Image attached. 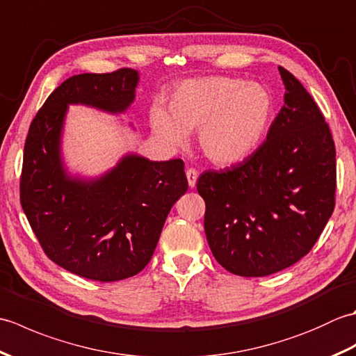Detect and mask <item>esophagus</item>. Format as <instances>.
I'll list each match as a JSON object with an SVG mask.
<instances>
[{
    "instance_id": "esophagus-1",
    "label": "esophagus",
    "mask_w": 356,
    "mask_h": 356,
    "mask_svg": "<svg viewBox=\"0 0 356 356\" xmlns=\"http://www.w3.org/2000/svg\"><path fill=\"white\" fill-rule=\"evenodd\" d=\"M197 176H199V174L194 168L186 170V179H188V185H190V188L195 186V182H197Z\"/></svg>"
}]
</instances>
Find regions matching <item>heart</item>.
I'll return each instance as SVG.
<instances>
[{"mask_svg":"<svg viewBox=\"0 0 356 356\" xmlns=\"http://www.w3.org/2000/svg\"><path fill=\"white\" fill-rule=\"evenodd\" d=\"M274 110L266 87L228 76L182 82L170 99V113L151 111V127L162 140L180 145L185 133L199 131V149L211 163L245 161L261 142Z\"/></svg>","mask_w":356,"mask_h":356,"instance_id":"heart-1","label":"heart"}]
</instances>
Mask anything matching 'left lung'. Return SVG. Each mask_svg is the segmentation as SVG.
<instances>
[{
    "instance_id": "left-lung-1",
    "label": "left lung",
    "mask_w": 356,
    "mask_h": 356,
    "mask_svg": "<svg viewBox=\"0 0 356 356\" xmlns=\"http://www.w3.org/2000/svg\"><path fill=\"white\" fill-rule=\"evenodd\" d=\"M278 72L284 105L266 140L243 162L197 180L211 252L241 277H266L303 259L335 208L329 125L301 82L283 67Z\"/></svg>"
}]
</instances>
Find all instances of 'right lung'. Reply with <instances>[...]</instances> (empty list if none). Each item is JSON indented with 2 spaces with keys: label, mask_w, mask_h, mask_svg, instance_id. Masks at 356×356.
<instances>
[{
  "label": "right lung",
  "mask_w": 356,
  "mask_h": 356,
  "mask_svg": "<svg viewBox=\"0 0 356 356\" xmlns=\"http://www.w3.org/2000/svg\"><path fill=\"white\" fill-rule=\"evenodd\" d=\"M138 84L133 69L69 78L36 113L24 145L21 207L36 238L58 266L96 282L139 274L172 205L188 190L180 159L154 162L128 153L97 177L67 170L61 143L69 105L122 115Z\"/></svg>",
  "instance_id": "obj_1"
}]
</instances>
